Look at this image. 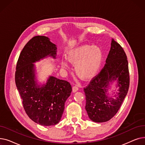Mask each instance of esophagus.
<instances>
[{
  "label": "esophagus",
  "instance_id": "34e87169",
  "mask_svg": "<svg viewBox=\"0 0 145 145\" xmlns=\"http://www.w3.org/2000/svg\"><path fill=\"white\" fill-rule=\"evenodd\" d=\"M79 89V86L78 85H74L73 87V92H77V91Z\"/></svg>",
  "mask_w": 145,
  "mask_h": 145
}]
</instances>
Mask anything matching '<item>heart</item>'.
<instances>
[{
    "label": "heart",
    "mask_w": 145,
    "mask_h": 145,
    "mask_svg": "<svg viewBox=\"0 0 145 145\" xmlns=\"http://www.w3.org/2000/svg\"><path fill=\"white\" fill-rule=\"evenodd\" d=\"M69 62L75 64L76 73L83 79H90L95 75L101 66L103 53L96 46L83 44L69 51L66 56ZM61 65L66 68L68 62L62 59Z\"/></svg>",
    "instance_id": "1"
}]
</instances>
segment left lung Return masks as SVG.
I'll use <instances>...</instances> for the list:
<instances>
[{
	"label": "left lung",
	"instance_id": "1",
	"mask_svg": "<svg viewBox=\"0 0 145 145\" xmlns=\"http://www.w3.org/2000/svg\"><path fill=\"white\" fill-rule=\"evenodd\" d=\"M129 80L126 53L121 46L112 39L106 64L100 73L84 88L85 109L90 119L102 123L115 116L127 93ZM115 80H117L119 92L115 95V98H112L107 96V92L110 83Z\"/></svg>",
	"mask_w": 145,
	"mask_h": 145
}]
</instances>
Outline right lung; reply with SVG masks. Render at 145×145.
I'll list each match as a JSON object with an SVG mask.
<instances>
[{
  "instance_id": "obj_1",
  "label": "right lung",
  "mask_w": 145,
  "mask_h": 145,
  "mask_svg": "<svg viewBox=\"0 0 145 145\" xmlns=\"http://www.w3.org/2000/svg\"><path fill=\"white\" fill-rule=\"evenodd\" d=\"M56 49L49 37H33L22 49L15 73V83L26 114L35 123L45 126L59 122L72 92L69 82L52 76L45 84L37 83L33 63L48 56L55 59Z\"/></svg>"
}]
</instances>
